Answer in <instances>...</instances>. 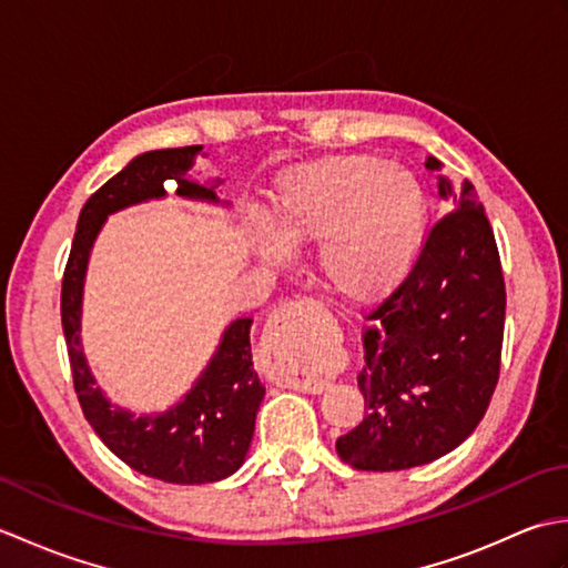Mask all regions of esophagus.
I'll use <instances>...</instances> for the list:
<instances>
[{
    "label": "esophagus",
    "instance_id": "34e87169",
    "mask_svg": "<svg viewBox=\"0 0 568 568\" xmlns=\"http://www.w3.org/2000/svg\"><path fill=\"white\" fill-rule=\"evenodd\" d=\"M303 305H310V300H295V303L281 307L271 317L261 342V358L265 371H268V376L275 378L277 383H285L287 388L303 393H322L327 388V381L315 376V373H310L293 358L295 310Z\"/></svg>",
    "mask_w": 568,
    "mask_h": 568
}]
</instances>
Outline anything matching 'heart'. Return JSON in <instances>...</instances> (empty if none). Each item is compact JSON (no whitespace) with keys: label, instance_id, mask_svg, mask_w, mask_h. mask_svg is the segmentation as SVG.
Masks as SVG:
<instances>
[{"label":"heart","instance_id":"1","mask_svg":"<svg viewBox=\"0 0 568 568\" xmlns=\"http://www.w3.org/2000/svg\"><path fill=\"white\" fill-rule=\"evenodd\" d=\"M273 232L253 236L263 261L320 244V268L336 293L376 297L400 281L425 234V192L373 155H339L297 168L273 200Z\"/></svg>","mask_w":568,"mask_h":568}]
</instances>
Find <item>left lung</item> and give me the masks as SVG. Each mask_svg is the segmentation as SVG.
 <instances>
[{"mask_svg":"<svg viewBox=\"0 0 568 568\" xmlns=\"http://www.w3.org/2000/svg\"><path fill=\"white\" fill-rule=\"evenodd\" d=\"M439 195L452 212L429 229L405 281L368 312L358 388L366 415L336 439L358 470H400L456 449L484 419L500 376L505 281L476 187L442 161Z\"/></svg>","mask_w":568,"mask_h":568,"instance_id":"left-lung-1","label":"left lung"}]
</instances>
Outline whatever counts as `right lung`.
<instances>
[{"label":"right lung","mask_w":568,"mask_h":568,"mask_svg":"<svg viewBox=\"0 0 568 568\" xmlns=\"http://www.w3.org/2000/svg\"><path fill=\"white\" fill-rule=\"evenodd\" d=\"M200 151L202 146H185L141 153L122 173L106 180L80 212L60 291L72 385L84 419L126 466L143 476L183 486L222 480L244 464L265 395L251 358L253 320L241 317L229 324L207 368L175 407L139 417L112 405L94 385L80 346V315L90 251L106 216L129 204L165 197V190H175V195L187 200L220 202L214 187L222 180L200 185L187 178Z\"/></svg>","instance_id":"add662e5"}]
</instances>
